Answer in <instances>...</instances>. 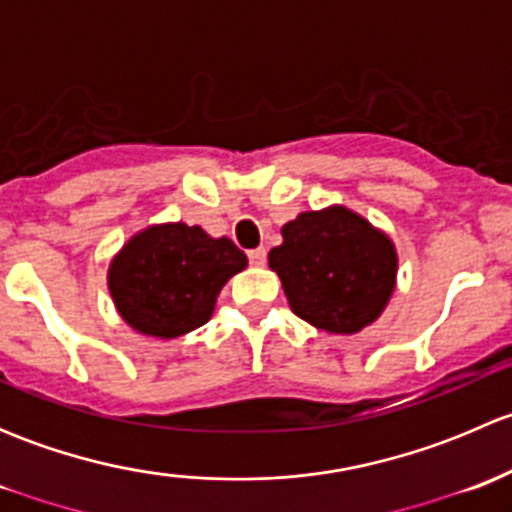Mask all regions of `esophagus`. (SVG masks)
<instances>
[{
    "mask_svg": "<svg viewBox=\"0 0 512 512\" xmlns=\"http://www.w3.org/2000/svg\"><path fill=\"white\" fill-rule=\"evenodd\" d=\"M247 257H250V265H255V267H262L267 262L265 247H257V250H250V252H247Z\"/></svg>",
    "mask_w": 512,
    "mask_h": 512,
    "instance_id": "1",
    "label": "esophagus"
}]
</instances>
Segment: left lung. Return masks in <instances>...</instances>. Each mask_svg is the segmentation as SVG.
Returning <instances> with one entry per match:
<instances>
[{"label": "left lung", "mask_w": 512, "mask_h": 512, "mask_svg": "<svg viewBox=\"0 0 512 512\" xmlns=\"http://www.w3.org/2000/svg\"><path fill=\"white\" fill-rule=\"evenodd\" d=\"M297 317L329 334H356L379 319L396 287L394 242L344 205L299 213L270 250Z\"/></svg>", "instance_id": "8db88e82"}]
</instances>
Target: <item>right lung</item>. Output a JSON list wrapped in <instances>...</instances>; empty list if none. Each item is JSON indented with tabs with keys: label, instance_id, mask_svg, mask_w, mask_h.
Returning <instances> with one entry per match:
<instances>
[{
	"label": "right lung",
	"instance_id": "add662e5",
	"mask_svg": "<svg viewBox=\"0 0 512 512\" xmlns=\"http://www.w3.org/2000/svg\"><path fill=\"white\" fill-rule=\"evenodd\" d=\"M245 267V252L227 237H210L198 225H151L111 260L108 292L128 327L175 339L213 317L220 289Z\"/></svg>",
	"mask_w": 512,
	"mask_h": 512
}]
</instances>
